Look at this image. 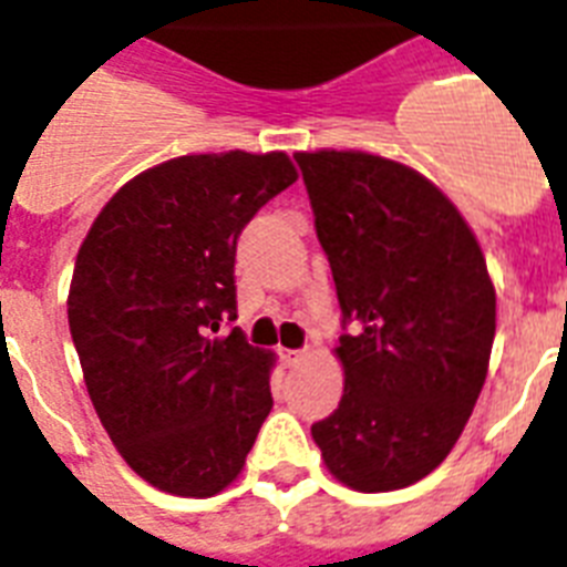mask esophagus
I'll return each mask as SVG.
<instances>
[{
  "instance_id": "obj_1",
  "label": "esophagus",
  "mask_w": 567,
  "mask_h": 567,
  "mask_svg": "<svg viewBox=\"0 0 567 567\" xmlns=\"http://www.w3.org/2000/svg\"><path fill=\"white\" fill-rule=\"evenodd\" d=\"M303 359H307V350H284V353H280V362L287 364V368H298Z\"/></svg>"
}]
</instances>
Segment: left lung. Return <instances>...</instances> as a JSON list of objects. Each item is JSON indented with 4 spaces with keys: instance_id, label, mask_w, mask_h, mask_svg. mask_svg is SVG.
Returning <instances> with one entry per match:
<instances>
[{
    "instance_id": "left-lung-1",
    "label": "left lung",
    "mask_w": 567,
    "mask_h": 567,
    "mask_svg": "<svg viewBox=\"0 0 567 567\" xmlns=\"http://www.w3.org/2000/svg\"><path fill=\"white\" fill-rule=\"evenodd\" d=\"M333 269L344 394L312 423L327 470L391 493L437 470L486 379L495 289L461 210L417 171L362 150L295 153Z\"/></svg>"
}]
</instances>
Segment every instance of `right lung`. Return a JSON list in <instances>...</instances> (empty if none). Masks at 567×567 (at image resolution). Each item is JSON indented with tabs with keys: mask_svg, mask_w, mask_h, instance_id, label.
Returning <instances> with one entry per match:
<instances>
[{
	"mask_svg": "<svg viewBox=\"0 0 567 567\" xmlns=\"http://www.w3.org/2000/svg\"><path fill=\"white\" fill-rule=\"evenodd\" d=\"M295 179L278 150L171 158L126 182L78 251L69 330L89 400L162 493H223L272 411V353L217 333L237 318V237Z\"/></svg>",
	"mask_w": 567,
	"mask_h": 567,
	"instance_id": "obj_1",
	"label": "right lung"
}]
</instances>
